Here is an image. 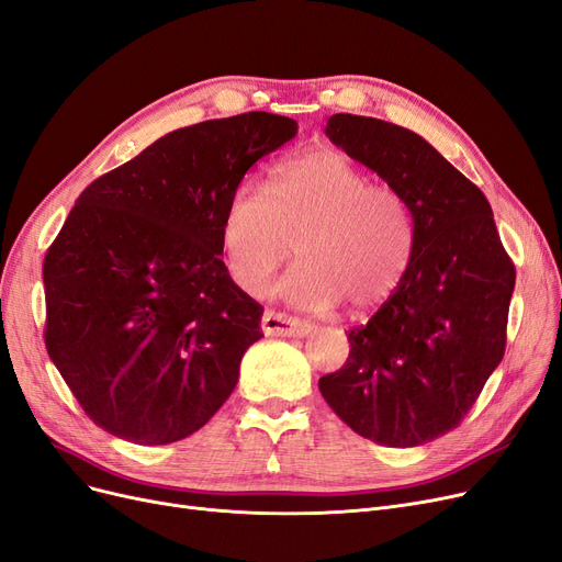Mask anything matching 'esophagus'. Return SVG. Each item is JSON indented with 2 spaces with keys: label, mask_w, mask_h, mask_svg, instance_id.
I'll list each match as a JSON object with an SVG mask.
<instances>
[{
  "label": "esophagus",
  "mask_w": 562,
  "mask_h": 562,
  "mask_svg": "<svg viewBox=\"0 0 562 562\" xmlns=\"http://www.w3.org/2000/svg\"><path fill=\"white\" fill-rule=\"evenodd\" d=\"M261 330L263 335H278V337H305L312 330V324L305 319H299V316L266 310L261 316Z\"/></svg>",
  "instance_id": "esophagus-1"
}]
</instances>
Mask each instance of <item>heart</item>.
<instances>
[{"label":"heart","instance_id":"heart-1","mask_svg":"<svg viewBox=\"0 0 562 562\" xmlns=\"http://www.w3.org/2000/svg\"><path fill=\"white\" fill-rule=\"evenodd\" d=\"M416 215L390 183H376L337 149H312L273 167L268 188L234 186L223 215V255L232 280L259 294L291 255L301 261L280 294L303 307L339 301L349 312L383 305L416 252Z\"/></svg>","mask_w":562,"mask_h":562}]
</instances>
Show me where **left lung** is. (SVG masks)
<instances>
[{"label": "left lung", "mask_w": 562, "mask_h": 562, "mask_svg": "<svg viewBox=\"0 0 562 562\" xmlns=\"http://www.w3.org/2000/svg\"><path fill=\"white\" fill-rule=\"evenodd\" d=\"M326 135L404 194L418 236L404 282L349 330L319 390L356 434L416 448L461 425L503 360L515 263L482 190L420 135L356 114H333Z\"/></svg>", "instance_id": "8db88e82"}]
</instances>
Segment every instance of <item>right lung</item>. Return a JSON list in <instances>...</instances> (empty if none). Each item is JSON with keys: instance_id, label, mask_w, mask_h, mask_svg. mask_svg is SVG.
<instances>
[{"instance_id": "right-lung-1", "label": "right lung", "mask_w": 562, "mask_h": 562, "mask_svg": "<svg viewBox=\"0 0 562 562\" xmlns=\"http://www.w3.org/2000/svg\"><path fill=\"white\" fill-rule=\"evenodd\" d=\"M296 131L268 112L179 128L70 209L43 261V339L101 429L175 443L232 395L263 307L221 259L223 215L248 169Z\"/></svg>"}]
</instances>
